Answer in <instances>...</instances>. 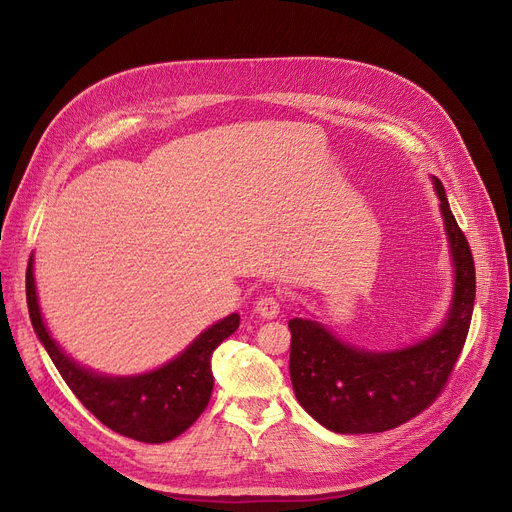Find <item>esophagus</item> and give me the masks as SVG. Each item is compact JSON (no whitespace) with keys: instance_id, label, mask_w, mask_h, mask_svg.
<instances>
[{"instance_id":"esophagus-1","label":"esophagus","mask_w":512,"mask_h":512,"mask_svg":"<svg viewBox=\"0 0 512 512\" xmlns=\"http://www.w3.org/2000/svg\"><path fill=\"white\" fill-rule=\"evenodd\" d=\"M280 309H282V299L278 297V294H272V292L261 294L255 303V311L265 319L276 317L280 313Z\"/></svg>"}]
</instances>
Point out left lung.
I'll use <instances>...</instances> for the list:
<instances>
[{"label": "left lung", "mask_w": 512, "mask_h": 512, "mask_svg": "<svg viewBox=\"0 0 512 512\" xmlns=\"http://www.w3.org/2000/svg\"><path fill=\"white\" fill-rule=\"evenodd\" d=\"M436 193L454 259V301L446 324L415 346L365 353L311 319H290V380L301 407L338 434H375L423 413L446 388L465 346L473 303L475 261L438 178Z\"/></svg>", "instance_id": "1"}]
</instances>
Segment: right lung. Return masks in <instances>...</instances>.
Returning <instances> with one entry per match:
<instances>
[{"instance_id": "add662e5", "label": "right lung", "mask_w": 512, "mask_h": 512, "mask_svg": "<svg viewBox=\"0 0 512 512\" xmlns=\"http://www.w3.org/2000/svg\"><path fill=\"white\" fill-rule=\"evenodd\" d=\"M26 305L47 355L85 409L112 432L145 444L174 440L201 417L213 390L211 353L236 332L240 321L236 313L218 321L157 371L137 378H103L78 367L49 338L37 303L33 259L26 267Z\"/></svg>"}]
</instances>
